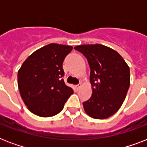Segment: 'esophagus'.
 <instances>
[{
    "label": "esophagus",
    "instance_id": "obj_1",
    "mask_svg": "<svg viewBox=\"0 0 147 147\" xmlns=\"http://www.w3.org/2000/svg\"><path fill=\"white\" fill-rule=\"evenodd\" d=\"M80 86H81V84H78V85H76V90H78V89H79V88H80Z\"/></svg>",
    "mask_w": 147,
    "mask_h": 147
}]
</instances>
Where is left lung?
Segmentation results:
<instances>
[{"mask_svg": "<svg viewBox=\"0 0 147 147\" xmlns=\"http://www.w3.org/2000/svg\"><path fill=\"white\" fill-rule=\"evenodd\" d=\"M89 65L92 95L83 102L88 115L105 119L116 113L125 99L130 83V69L117 52L100 44L74 47Z\"/></svg>", "mask_w": 147, "mask_h": 147, "instance_id": "left-lung-1", "label": "left lung"}]
</instances>
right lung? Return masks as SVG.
<instances>
[{"label":"right lung","mask_w":147,"mask_h":147,"mask_svg":"<svg viewBox=\"0 0 147 147\" xmlns=\"http://www.w3.org/2000/svg\"><path fill=\"white\" fill-rule=\"evenodd\" d=\"M72 47L50 43L32 53L17 74L21 98L33 114L42 117L54 116L73 94L62 77V63Z\"/></svg>","instance_id":"1"}]
</instances>
